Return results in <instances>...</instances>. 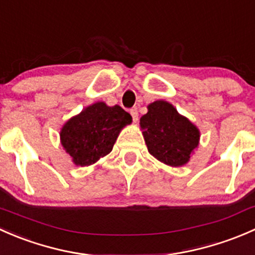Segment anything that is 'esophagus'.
I'll use <instances>...</instances> for the list:
<instances>
[{
  "instance_id": "34e87169",
  "label": "esophagus",
  "mask_w": 255,
  "mask_h": 255,
  "mask_svg": "<svg viewBox=\"0 0 255 255\" xmlns=\"http://www.w3.org/2000/svg\"><path fill=\"white\" fill-rule=\"evenodd\" d=\"M129 113H130V116H132V118H133V122H137V121H138V110H137V107H133V109H130Z\"/></svg>"
}]
</instances>
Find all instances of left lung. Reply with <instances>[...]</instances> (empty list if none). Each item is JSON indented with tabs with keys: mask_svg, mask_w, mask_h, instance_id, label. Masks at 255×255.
<instances>
[{
	"mask_svg": "<svg viewBox=\"0 0 255 255\" xmlns=\"http://www.w3.org/2000/svg\"><path fill=\"white\" fill-rule=\"evenodd\" d=\"M140 128L149 153L166 165H185L199 145L196 126L163 100L149 105L140 118Z\"/></svg>",
	"mask_w": 255,
	"mask_h": 255,
	"instance_id": "obj_1",
	"label": "left lung"
}]
</instances>
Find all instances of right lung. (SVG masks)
Instances as JSON below:
<instances>
[{
	"label": "right lung",
	"mask_w": 255,
	"mask_h": 255,
	"mask_svg": "<svg viewBox=\"0 0 255 255\" xmlns=\"http://www.w3.org/2000/svg\"><path fill=\"white\" fill-rule=\"evenodd\" d=\"M132 117L121 106L96 102L68 121L60 130L66 153L79 166H89L112 150L113 144Z\"/></svg>",
	"instance_id": "1"
}]
</instances>
